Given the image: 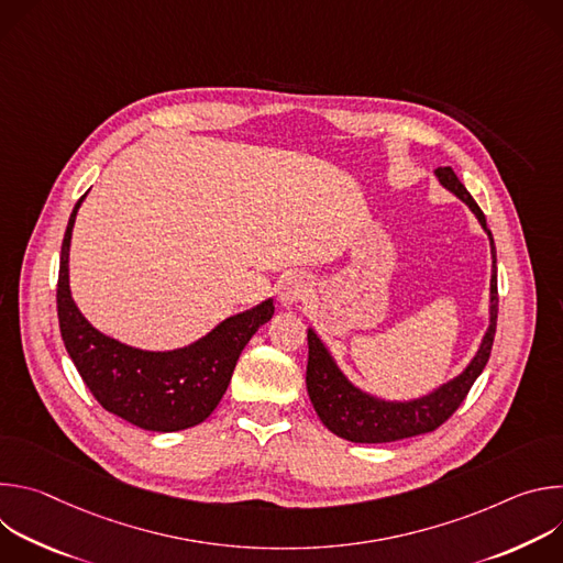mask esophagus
I'll return each instance as SVG.
<instances>
[{
  "instance_id": "34e87169",
  "label": "esophagus",
  "mask_w": 563,
  "mask_h": 563,
  "mask_svg": "<svg viewBox=\"0 0 563 563\" xmlns=\"http://www.w3.org/2000/svg\"><path fill=\"white\" fill-rule=\"evenodd\" d=\"M307 294H309V283L300 274H289L278 285V300L283 305H294V302L302 300Z\"/></svg>"
}]
</instances>
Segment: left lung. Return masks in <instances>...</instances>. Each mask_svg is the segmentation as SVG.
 <instances>
[{"label":"left lung","instance_id":"1","mask_svg":"<svg viewBox=\"0 0 563 563\" xmlns=\"http://www.w3.org/2000/svg\"><path fill=\"white\" fill-rule=\"evenodd\" d=\"M439 183L450 189L454 196H459L478 218L481 227H484L490 235L493 245V280H490V328L481 343L476 356L465 367L461 376L450 380L448 385L439 387L430 396H423L419 400H410V404H385L369 394H363L356 389L336 367L323 343L309 330L307 332V345H309V358H307V391L311 398V406L316 415L320 417L334 434L341 439L354 441V443H389L398 439H410L419 434L434 432L439 426H443L465 400L470 387L484 372L493 343L497 332V313H499V291H497V250L493 233L486 224L484 211L478 209L474 198L467 194V189L461 185L452 167H439L437 172Z\"/></svg>","mask_w":563,"mask_h":563}]
</instances>
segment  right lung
<instances>
[{
    "label": "right lung",
    "instance_id": "add662e5",
    "mask_svg": "<svg viewBox=\"0 0 563 563\" xmlns=\"http://www.w3.org/2000/svg\"><path fill=\"white\" fill-rule=\"evenodd\" d=\"M82 200L68 218L57 276L59 332L70 361L107 412L142 430L178 432L202 423L227 391L240 352L274 316V300L227 318L211 334L176 352H142L100 334L68 291L70 231Z\"/></svg>",
    "mask_w": 563,
    "mask_h": 563
}]
</instances>
